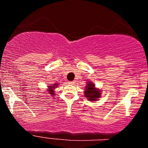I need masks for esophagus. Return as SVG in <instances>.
Segmentation results:
<instances>
[{"instance_id":"obj_1","label":"esophagus","mask_w":148,"mask_h":148,"mask_svg":"<svg viewBox=\"0 0 148 148\" xmlns=\"http://www.w3.org/2000/svg\"><path fill=\"white\" fill-rule=\"evenodd\" d=\"M69 84L70 85H74V82H69Z\"/></svg>"}]
</instances>
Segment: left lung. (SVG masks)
Masks as SVG:
<instances>
[{
  "instance_id": "8db88e82",
  "label": "left lung",
  "mask_w": 148,
  "mask_h": 148,
  "mask_svg": "<svg viewBox=\"0 0 148 148\" xmlns=\"http://www.w3.org/2000/svg\"><path fill=\"white\" fill-rule=\"evenodd\" d=\"M86 91H85V96L87 97L89 101H95L99 98L101 96V91L99 89H97L95 87L94 84H92L91 82L87 84L86 87Z\"/></svg>"
}]
</instances>
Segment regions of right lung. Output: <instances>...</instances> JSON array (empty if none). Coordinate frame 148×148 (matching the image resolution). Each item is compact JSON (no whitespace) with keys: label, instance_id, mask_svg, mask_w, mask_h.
<instances>
[{"label":"right lung","instance_id":"right-lung-1","mask_svg":"<svg viewBox=\"0 0 148 148\" xmlns=\"http://www.w3.org/2000/svg\"><path fill=\"white\" fill-rule=\"evenodd\" d=\"M57 87V84H54V86H49V87H49V91H48L50 95H51L52 96H53V95H55V94H54L53 89L55 88V87Z\"/></svg>","mask_w":148,"mask_h":148}]
</instances>
